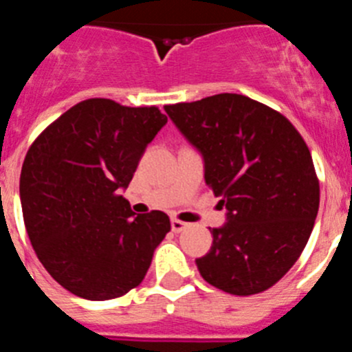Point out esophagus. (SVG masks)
<instances>
[{
  "instance_id": "1",
  "label": "esophagus",
  "mask_w": 352,
  "mask_h": 352,
  "mask_svg": "<svg viewBox=\"0 0 352 352\" xmlns=\"http://www.w3.org/2000/svg\"><path fill=\"white\" fill-rule=\"evenodd\" d=\"M170 227H173L174 232H182V231H185L186 227H188V223L182 222V220H178V219H173L170 220Z\"/></svg>"
}]
</instances>
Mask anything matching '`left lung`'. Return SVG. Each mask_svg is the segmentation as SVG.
Wrapping results in <instances>:
<instances>
[{
    "mask_svg": "<svg viewBox=\"0 0 352 352\" xmlns=\"http://www.w3.org/2000/svg\"><path fill=\"white\" fill-rule=\"evenodd\" d=\"M164 109L203 155L206 185L227 210V222L210 229V252L195 259L199 273L236 296L266 291L296 263L316 222L319 179L309 146L287 118L245 95Z\"/></svg>",
    "mask_w": 352,
    "mask_h": 352,
    "instance_id": "left-lung-1",
    "label": "left lung"
}]
</instances>
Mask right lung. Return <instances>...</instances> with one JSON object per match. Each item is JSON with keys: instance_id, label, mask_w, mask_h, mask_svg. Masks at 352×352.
<instances>
[{"instance_id": "1", "label": "right lung", "mask_w": 352, "mask_h": 352, "mask_svg": "<svg viewBox=\"0 0 352 352\" xmlns=\"http://www.w3.org/2000/svg\"><path fill=\"white\" fill-rule=\"evenodd\" d=\"M166 123L155 105L89 98L28 149L19 185L24 226L43 268L72 294L113 300L146 276L170 220L164 211L135 214L120 192Z\"/></svg>"}]
</instances>
